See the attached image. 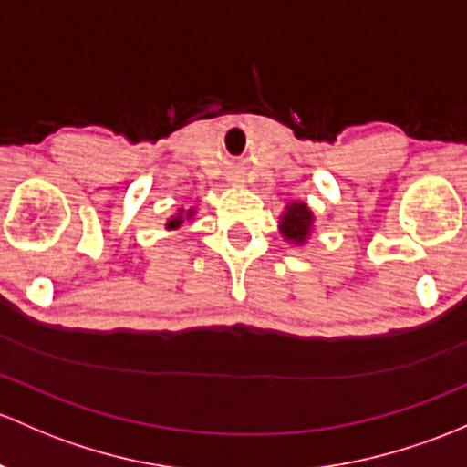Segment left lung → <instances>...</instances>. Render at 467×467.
<instances>
[{"instance_id": "8db88e82", "label": "left lung", "mask_w": 467, "mask_h": 467, "mask_svg": "<svg viewBox=\"0 0 467 467\" xmlns=\"http://www.w3.org/2000/svg\"><path fill=\"white\" fill-rule=\"evenodd\" d=\"M316 230L313 210L302 201H291L279 214V233L293 246H304Z\"/></svg>"}]
</instances>
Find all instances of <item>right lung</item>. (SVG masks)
<instances>
[{
  "label": "right lung",
  "mask_w": 467,
  "mask_h": 467,
  "mask_svg": "<svg viewBox=\"0 0 467 467\" xmlns=\"http://www.w3.org/2000/svg\"><path fill=\"white\" fill-rule=\"evenodd\" d=\"M194 214H196V208H179L176 210L174 214H171V217L168 219V223H165V228L168 230H179L181 225L185 223V221H192L194 219Z\"/></svg>",
  "instance_id": "right-lung-1"
}]
</instances>
